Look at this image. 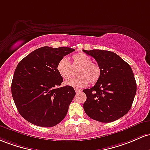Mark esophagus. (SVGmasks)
I'll list each match as a JSON object with an SVG mask.
<instances>
[{"instance_id":"obj_1","label":"esophagus","mask_w":150,"mask_h":150,"mask_svg":"<svg viewBox=\"0 0 150 150\" xmlns=\"http://www.w3.org/2000/svg\"><path fill=\"white\" fill-rule=\"evenodd\" d=\"M81 89H79V88H75V91H76V93H80L81 91Z\"/></svg>"}]
</instances>
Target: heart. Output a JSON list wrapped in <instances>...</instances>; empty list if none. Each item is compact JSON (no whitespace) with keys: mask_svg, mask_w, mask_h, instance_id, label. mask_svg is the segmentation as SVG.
I'll return each instance as SVG.
<instances>
[{"mask_svg":"<svg viewBox=\"0 0 150 150\" xmlns=\"http://www.w3.org/2000/svg\"><path fill=\"white\" fill-rule=\"evenodd\" d=\"M71 65L67 58L63 57L57 64V71L60 76L64 80H68L73 75V68H79L76 71V78L65 82L67 86L80 88L88 85V82L91 84L96 83L100 76V67L96 64L92 63L90 57L84 53H78L71 57Z\"/></svg>","mask_w":150,"mask_h":150,"instance_id":"heart-1","label":"heart"}]
</instances>
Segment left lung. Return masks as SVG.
Wrapping results in <instances>:
<instances>
[{"mask_svg":"<svg viewBox=\"0 0 150 150\" xmlns=\"http://www.w3.org/2000/svg\"><path fill=\"white\" fill-rule=\"evenodd\" d=\"M100 67V76L86 95L83 109L86 115L101 122H110L129 111L134 100L137 84L132 69L115 53L100 50H85Z\"/></svg>","mask_w":150,"mask_h":150,"instance_id":"obj_1","label":"left lung"}]
</instances>
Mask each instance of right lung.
I'll list each match as a JSON object with an SVG mask.
<instances>
[{
  "label": "right lung",
  "mask_w": 150,
  "mask_h": 150,
  "mask_svg": "<svg viewBox=\"0 0 150 150\" xmlns=\"http://www.w3.org/2000/svg\"><path fill=\"white\" fill-rule=\"evenodd\" d=\"M74 51L65 47H42L18 63L12 81V96L19 113L30 123L51 127L66 116L76 92L69 86L59 88L63 79L57 64Z\"/></svg>",
  "instance_id": "add662e5"
}]
</instances>
